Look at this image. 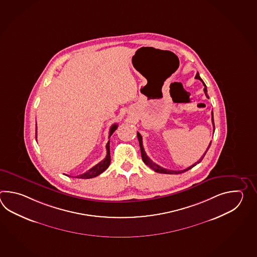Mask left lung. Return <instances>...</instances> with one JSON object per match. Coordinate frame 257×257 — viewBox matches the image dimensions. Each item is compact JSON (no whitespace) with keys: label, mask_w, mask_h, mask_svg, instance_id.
Here are the masks:
<instances>
[{"label":"left lung","mask_w":257,"mask_h":257,"mask_svg":"<svg viewBox=\"0 0 257 257\" xmlns=\"http://www.w3.org/2000/svg\"><path fill=\"white\" fill-rule=\"evenodd\" d=\"M196 79H198V80H200L201 82H203V85H204V92H205V94H206V96L208 98V90H207V86H206V84H205V82H203L202 79L200 78L199 76V73L197 72V75H196ZM211 120H212V124H213V131H215V125H214V117H213V112H211ZM137 137H138V140H139V142H140V147H141V153H142V161L144 162V164L148 165L151 169L153 170L154 172H156V173H160V174H167V175H178V174H182V173H185L186 171H188V170L191 169L193 168L194 166H196L197 164H199L201 161H202L203 158H204V156L206 155V153L208 152V149L210 147V145H211V142H209V145H208V149H207V151H206V153H204V155H203L201 159H199V161H197V163H195L194 164H192L191 166H189V167H187L186 169L184 170H179V171H174V170H168L165 169V168H163V167H161L160 165L158 164H155V163H153V161L151 160V159L149 158L147 156V154L145 153V151H144V148H143V145H142V137L139 132H137Z\"/></svg>","instance_id":"1"}]
</instances>
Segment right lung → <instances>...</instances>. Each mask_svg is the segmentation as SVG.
<instances>
[{"label":"right lung","instance_id":"obj_1","mask_svg":"<svg viewBox=\"0 0 257 257\" xmlns=\"http://www.w3.org/2000/svg\"><path fill=\"white\" fill-rule=\"evenodd\" d=\"M117 128V124H114L112 125L110 127L109 131V138L111 135L114 133V131ZM36 139H37V126H36ZM110 141L106 143V156L105 158L101 161L99 164L94 165L93 168L87 171L86 173L80 175L79 176H77L78 178H82V179H89V178H93L97 175H101L103 172H104L105 170L108 168V166L110 165V162H111V157H110V146H109Z\"/></svg>","mask_w":257,"mask_h":257}]
</instances>
